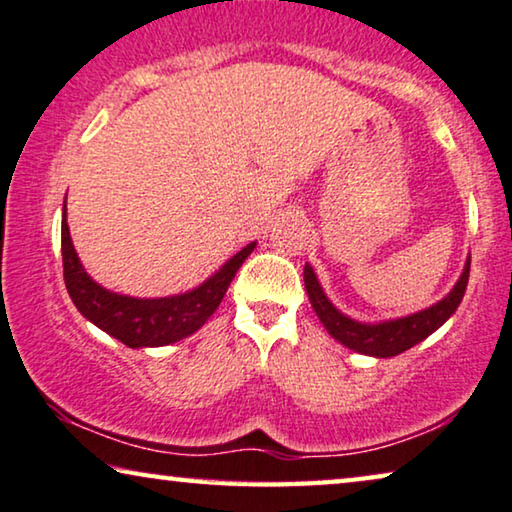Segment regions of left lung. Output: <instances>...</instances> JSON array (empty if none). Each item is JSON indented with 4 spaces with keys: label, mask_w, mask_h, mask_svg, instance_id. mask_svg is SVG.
<instances>
[{
    "label": "left lung",
    "mask_w": 512,
    "mask_h": 512,
    "mask_svg": "<svg viewBox=\"0 0 512 512\" xmlns=\"http://www.w3.org/2000/svg\"><path fill=\"white\" fill-rule=\"evenodd\" d=\"M469 270H471V258H466L462 277L457 279L453 291H450L441 302H436L429 309H422L418 314L395 318V321H383V323H358L353 318L344 316L332 302L328 295L323 293L321 284H318L311 265H305V288L309 295L311 307H314L316 316L321 318L323 328L337 339L339 344L351 348L355 353L376 355V358H392L409 351L411 346L420 344L422 339H427L434 330H439L450 316L455 314L459 302L464 298L466 284H469Z\"/></svg>",
    "instance_id": "obj_1"
}]
</instances>
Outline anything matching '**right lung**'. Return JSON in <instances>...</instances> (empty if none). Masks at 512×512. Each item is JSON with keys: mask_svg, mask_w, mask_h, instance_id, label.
<instances>
[{"mask_svg": "<svg viewBox=\"0 0 512 512\" xmlns=\"http://www.w3.org/2000/svg\"><path fill=\"white\" fill-rule=\"evenodd\" d=\"M256 242H251L238 251L224 268L214 272L210 279L194 291L182 295H170V298H129L96 284L85 272L83 263L73 249L69 224H66V201L62 217V263H64V284L69 291L73 305L78 307L87 321L96 328L108 332L110 337L120 339L129 348L143 346H166L180 339L194 335L203 328L207 318L217 311L219 302L231 286L235 272L240 270Z\"/></svg>", "mask_w": 512, "mask_h": 512, "instance_id": "right-lung-1", "label": "right lung"}]
</instances>
